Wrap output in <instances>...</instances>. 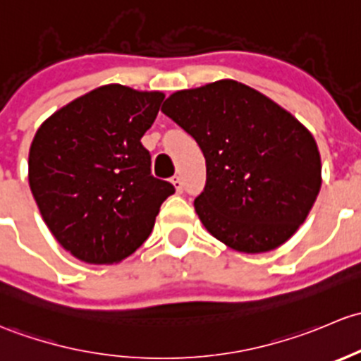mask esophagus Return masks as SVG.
Instances as JSON below:
<instances>
[{
  "label": "esophagus",
  "mask_w": 361,
  "mask_h": 361,
  "mask_svg": "<svg viewBox=\"0 0 361 361\" xmlns=\"http://www.w3.org/2000/svg\"><path fill=\"white\" fill-rule=\"evenodd\" d=\"M172 184H173V188H176L177 192H182V189H184V184H182L180 176H173L172 177Z\"/></svg>",
  "instance_id": "1"
}]
</instances>
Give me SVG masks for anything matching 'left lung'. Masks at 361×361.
Here are the masks:
<instances>
[{
  "instance_id": "obj_1",
  "label": "left lung",
  "mask_w": 361,
  "mask_h": 361,
  "mask_svg": "<svg viewBox=\"0 0 361 361\" xmlns=\"http://www.w3.org/2000/svg\"><path fill=\"white\" fill-rule=\"evenodd\" d=\"M207 163L195 210L212 236L245 254L283 245L306 221L322 185L313 135L261 92L221 80L163 102Z\"/></svg>"
}]
</instances>
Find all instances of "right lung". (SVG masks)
I'll use <instances>...</instances> for the list:
<instances>
[{"mask_svg": "<svg viewBox=\"0 0 361 361\" xmlns=\"http://www.w3.org/2000/svg\"><path fill=\"white\" fill-rule=\"evenodd\" d=\"M165 95L104 85L39 126L29 149V185L55 240L88 264L123 261L153 231L176 192L151 173L140 139Z\"/></svg>", "mask_w": 361, "mask_h": 361, "instance_id": "add662e5", "label": "right lung"}]
</instances>
